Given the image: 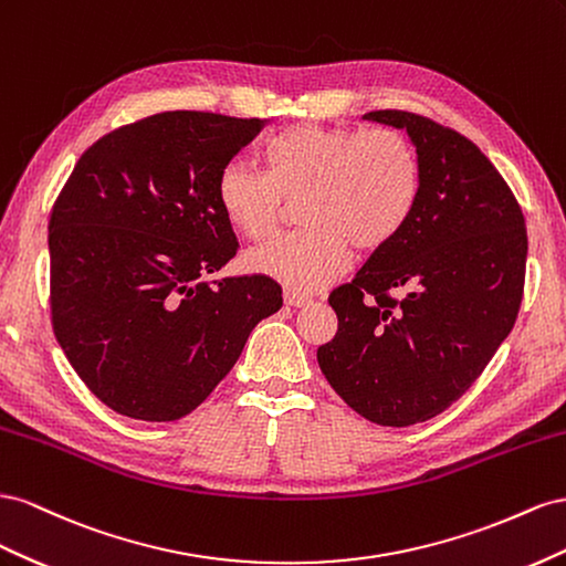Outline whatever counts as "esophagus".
Instances as JSON below:
<instances>
[{
    "label": "esophagus",
    "mask_w": 566,
    "mask_h": 566,
    "mask_svg": "<svg viewBox=\"0 0 566 566\" xmlns=\"http://www.w3.org/2000/svg\"><path fill=\"white\" fill-rule=\"evenodd\" d=\"M284 303L289 305V308H303V305L311 303V298L303 294H296V292H284Z\"/></svg>",
    "instance_id": "34e87169"
}]
</instances>
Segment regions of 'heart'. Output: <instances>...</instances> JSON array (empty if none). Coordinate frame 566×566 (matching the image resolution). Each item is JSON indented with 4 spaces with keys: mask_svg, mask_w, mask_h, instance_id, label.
Masks as SVG:
<instances>
[{
    "mask_svg": "<svg viewBox=\"0 0 566 566\" xmlns=\"http://www.w3.org/2000/svg\"><path fill=\"white\" fill-rule=\"evenodd\" d=\"M265 170L230 160L216 197L230 228L251 241L277 230L284 199H300L303 230L249 253L251 270L311 294L342 274L353 247L375 253L400 237L422 191L415 144L396 127L298 123L272 135Z\"/></svg>",
    "mask_w": 566,
    "mask_h": 566,
    "instance_id": "heart-1",
    "label": "heart"
}]
</instances>
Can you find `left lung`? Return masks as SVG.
I'll use <instances>...</instances> for the list:
<instances>
[{
	"mask_svg": "<svg viewBox=\"0 0 566 566\" xmlns=\"http://www.w3.org/2000/svg\"><path fill=\"white\" fill-rule=\"evenodd\" d=\"M365 118L408 133L422 191L400 237L329 294L338 329L317 363L369 422L410 427L462 398L512 332L528 239L512 189L472 139L410 111Z\"/></svg>",
	"mask_w": 566,
	"mask_h": 566,
	"instance_id": "left-lung-1",
	"label": "left lung"
}]
</instances>
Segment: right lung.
Listing matches in <instances>:
<instances>
[{"label": "right lung", "mask_w": 566, "mask_h": 566, "mask_svg": "<svg viewBox=\"0 0 566 566\" xmlns=\"http://www.w3.org/2000/svg\"><path fill=\"white\" fill-rule=\"evenodd\" d=\"M261 118L166 111L80 156L50 218L52 327L118 415L172 422L211 396L251 329L282 308L265 277L206 282L237 255L216 182Z\"/></svg>", "instance_id": "right-lung-1"}]
</instances>
